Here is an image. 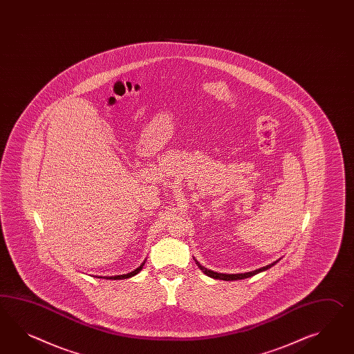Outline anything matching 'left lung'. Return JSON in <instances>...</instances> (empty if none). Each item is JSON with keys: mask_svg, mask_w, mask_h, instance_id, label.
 Wrapping results in <instances>:
<instances>
[{"mask_svg": "<svg viewBox=\"0 0 354 354\" xmlns=\"http://www.w3.org/2000/svg\"><path fill=\"white\" fill-rule=\"evenodd\" d=\"M196 261V263H197V266H198L202 271H203V274H206V275L209 276V277H212V279H218V280H225V281H233V280H241V279H247V277H250V276L257 275L259 272H262V271H266L270 268H272L274 265L277 263V261L275 262H272V263H270L268 266H265V268H259V270H254V271H250V272H244V274H220V272H215V271H212V270H208V268H205V266H202L201 263H199L197 259H194Z\"/></svg>", "mask_w": 354, "mask_h": 354, "instance_id": "8db88e82", "label": "left lung"}]
</instances>
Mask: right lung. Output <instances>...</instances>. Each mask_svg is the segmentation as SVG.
Masks as SVG:
<instances>
[{
	"label": "right lung",
	"instance_id": "right-lung-1",
	"mask_svg": "<svg viewBox=\"0 0 354 354\" xmlns=\"http://www.w3.org/2000/svg\"><path fill=\"white\" fill-rule=\"evenodd\" d=\"M143 265H145V262L139 266L138 268H136L134 271H131L129 274H124V275H116V276H95V277H104V279H110V280H122V279H129L131 276L137 275L139 271L143 268Z\"/></svg>",
	"mask_w": 354,
	"mask_h": 354
}]
</instances>
